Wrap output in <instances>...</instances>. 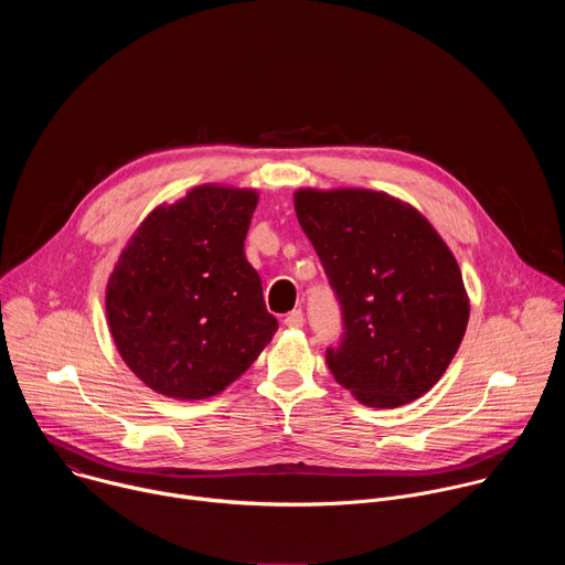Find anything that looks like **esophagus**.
<instances>
[{"label":"esophagus","mask_w":565,"mask_h":565,"mask_svg":"<svg viewBox=\"0 0 565 565\" xmlns=\"http://www.w3.org/2000/svg\"><path fill=\"white\" fill-rule=\"evenodd\" d=\"M284 324H286L288 329H301V327H303V312H301L299 308L292 310V312H288L286 319H284Z\"/></svg>","instance_id":"1"}]
</instances>
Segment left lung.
<instances>
[{"instance_id": "obj_1", "label": "left lung", "mask_w": 565, "mask_h": 565, "mask_svg": "<svg viewBox=\"0 0 565 565\" xmlns=\"http://www.w3.org/2000/svg\"><path fill=\"white\" fill-rule=\"evenodd\" d=\"M295 212L340 301L333 377L362 405L425 395L454 360L469 319L460 268L431 223L373 190H297Z\"/></svg>"}]
</instances>
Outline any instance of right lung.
Instances as JSON below:
<instances>
[{
  "mask_svg": "<svg viewBox=\"0 0 565 565\" xmlns=\"http://www.w3.org/2000/svg\"><path fill=\"white\" fill-rule=\"evenodd\" d=\"M257 201L255 190L199 185L156 207L122 250L107 284L109 331L156 393H221L279 329L244 255Z\"/></svg>",
  "mask_w": 565,
  "mask_h": 565,
  "instance_id": "right-lung-1",
  "label": "right lung"
}]
</instances>
